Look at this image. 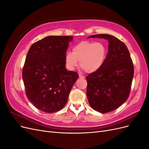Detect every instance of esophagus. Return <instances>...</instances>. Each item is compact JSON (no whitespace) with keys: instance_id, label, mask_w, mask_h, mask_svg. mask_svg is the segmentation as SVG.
Here are the masks:
<instances>
[{"instance_id":"obj_1","label":"esophagus","mask_w":149,"mask_h":149,"mask_svg":"<svg viewBox=\"0 0 149 149\" xmlns=\"http://www.w3.org/2000/svg\"><path fill=\"white\" fill-rule=\"evenodd\" d=\"M79 78L84 79V76H83V75H81V74H79Z\"/></svg>"}]
</instances>
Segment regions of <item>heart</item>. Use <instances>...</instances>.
I'll return each instance as SVG.
<instances>
[{
	"instance_id": "b5f03b06",
	"label": "heart",
	"mask_w": 149,
	"mask_h": 149,
	"mask_svg": "<svg viewBox=\"0 0 149 149\" xmlns=\"http://www.w3.org/2000/svg\"><path fill=\"white\" fill-rule=\"evenodd\" d=\"M107 48L102 42L83 41L72 48V53L65 55V65L69 70H73L78 62L83 70L88 73H94L104 63Z\"/></svg>"
}]
</instances>
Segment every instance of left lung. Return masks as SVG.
<instances>
[{
  "mask_svg": "<svg viewBox=\"0 0 149 149\" xmlns=\"http://www.w3.org/2000/svg\"><path fill=\"white\" fill-rule=\"evenodd\" d=\"M109 40L104 63L98 71L86 76L87 97L89 105L96 111L107 113L127 100L134 77V65L127 47L116 37L97 34L88 38Z\"/></svg>",
  "mask_w": 149,
  "mask_h": 149,
  "instance_id": "1",
  "label": "left lung"
}]
</instances>
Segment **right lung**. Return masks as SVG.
Returning a JSON list of instances; mask_svg holds the SVG:
<instances>
[{"instance_id": "right-lung-1", "label": "right lung", "mask_w": 149, "mask_h": 149, "mask_svg": "<svg viewBox=\"0 0 149 149\" xmlns=\"http://www.w3.org/2000/svg\"><path fill=\"white\" fill-rule=\"evenodd\" d=\"M72 36H48L30 48L22 70L29 100L45 112H57L66 104L79 75L68 71L65 55Z\"/></svg>"}]
</instances>
